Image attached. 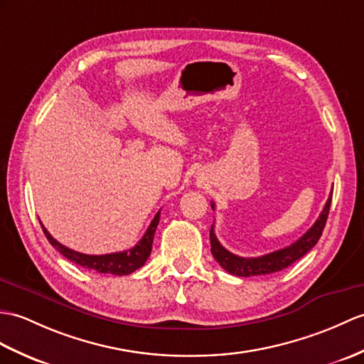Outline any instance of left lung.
Listing matches in <instances>:
<instances>
[{
    "label": "left lung",
    "instance_id": "obj_1",
    "mask_svg": "<svg viewBox=\"0 0 364 364\" xmlns=\"http://www.w3.org/2000/svg\"><path fill=\"white\" fill-rule=\"evenodd\" d=\"M331 203H332V193L328 196L324 209L321 210L318 220L314 223L310 230L299 237L296 242L291 243L290 247H285L282 250H277L269 252L265 256L259 257H240L235 256L232 252L223 248V245L218 242L214 232V223L210 226L209 237H210V252H213L214 259L218 262L223 269H226L230 274L234 276H242V277H250V276H260V274H272L276 272H282L287 267H290L294 262L299 260L304 255L315 247L318 243L321 234L327 222L328 210H331ZM210 208L215 209V205L213 203Z\"/></svg>",
    "mask_w": 364,
    "mask_h": 364
}]
</instances>
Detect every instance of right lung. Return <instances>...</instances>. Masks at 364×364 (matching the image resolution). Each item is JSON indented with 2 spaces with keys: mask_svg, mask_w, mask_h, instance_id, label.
<instances>
[{
  "mask_svg": "<svg viewBox=\"0 0 364 364\" xmlns=\"http://www.w3.org/2000/svg\"><path fill=\"white\" fill-rule=\"evenodd\" d=\"M159 214H161V210H158L156 215L154 217V220H151V223L149 225L146 234L142 235V239L136 245H134L132 250L121 251V252H112V255H100V256L83 255V252H77L71 248H66L65 245L57 242L53 235L48 232V230L43 225H41V228H43V232L46 235L48 242L53 245V247L58 252H60L62 256H65L68 260H71V262H74V264H77L83 268L92 269V272H97V273L125 276V274L136 272V269L146 264V260L149 259L150 252H151V243H154L156 226L159 223Z\"/></svg>",
  "mask_w": 364,
  "mask_h": 364,
  "instance_id": "add662e5",
  "label": "right lung"
}]
</instances>
